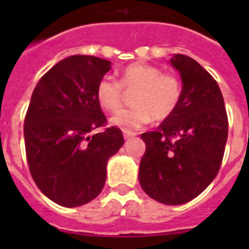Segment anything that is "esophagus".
<instances>
[{
	"label": "esophagus",
	"mask_w": 249,
	"mask_h": 249,
	"mask_svg": "<svg viewBox=\"0 0 249 249\" xmlns=\"http://www.w3.org/2000/svg\"><path fill=\"white\" fill-rule=\"evenodd\" d=\"M124 138L125 140H130V138H133V137L136 136V133H133V132H126V130H124Z\"/></svg>",
	"instance_id": "34e87169"
}]
</instances>
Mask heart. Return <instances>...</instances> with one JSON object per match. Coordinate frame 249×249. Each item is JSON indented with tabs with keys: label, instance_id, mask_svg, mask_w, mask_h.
I'll return each instance as SVG.
<instances>
[{
	"label": "heart",
	"instance_id": "1",
	"mask_svg": "<svg viewBox=\"0 0 249 249\" xmlns=\"http://www.w3.org/2000/svg\"><path fill=\"white\" fill-rule=\"evenodd\" d=\"M134 91V107L121 109L109 123L117 128L132 132L147 125L154 119L163 121L176 111L181 99L179 80L173 75H164L158 67L144 63H133L124 68L121 84L112 76H105L97 85V99L106 111H116L121 106L124 90Z\"/></svg>",
	"mask_w": 249,
	"mask_h": 249
}]
</instances>
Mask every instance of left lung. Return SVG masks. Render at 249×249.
I'll use <instances>...</instances> for the list:
<instances>
[{
    "mask_svg": "<svg viewBox=\"0 0 249 249\" xmlns=\"http://www.w3.org/2000/svg\"><path fill=\"white\" fill-rule=\"evenodd\" d=\"M169 63L181 77V99L158 130L141 136L146 152L138 178L150 197L179 205L193 200L216 178L229 123L216 80L187 55L173 54Z\"/></svg>",
    "mask_w": 249,
    "mask_h": 249,
    "instance_id": "obj_1",
    "label": "left lung"
}]
</instances>
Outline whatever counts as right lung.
Listing matches in <instances>:
<instances>
[{
    "label": "right lung",
    "mask_w": 249,
    "mask_h": 249,
    "mask_svg": "<svg viewBox=\"0 0 249 249\" xmlns=\"http://www.w3.org/2000/svg\"><path fill=\"white\" fill-rule=\"evenodd\" d=\"M111 62L93 55L60 60L37 83L24 120L25 154L33 181L62 207H80L101 194L107 161L124 144L106 124L97 85Z\"/></svg>",
    "instance_id": "right-lung-1"
}]
</instances>
